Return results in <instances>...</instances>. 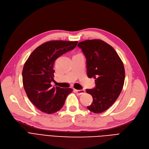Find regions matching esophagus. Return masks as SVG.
I'll return each instance as SVG.
<instances>
[{"mask_svg":"<svg viewBox=\"0 0 149 149\" xmlns=\"http://www.w3.org/2000/svg\"><path fill=\"white\" fill-rule=\"evenodd\" d=\"M74 91L78 95H83L85 93V91L84 90H74Z\"/></svg>","mask_w":149,"mask_h":149,"instance_id":"1","label":"esophagus"}]
</instances>
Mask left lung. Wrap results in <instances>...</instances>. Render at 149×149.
<instances>
[{"label":"left lung","mask_w":149,"mask_h":149,"mask_svg":"<svg viewBox=\"0 0 149 149\" xmlns=\"http://www.w3.org/2000/svg\"><path fill=\"white\" fill-rule=\"evenodd\" d=\"M86 59L87 75L95 79V88L86 89L93 97V103L87 109L102 113L118 97L125 81L122 61L115 49L101 40H87L78 43Z\"/></svg>","instance_id":"8db88e82"}]
</instances>
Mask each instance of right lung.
Listing matches in <instances>:
<instances>
[{
	"instance_id": "obj_1",
	"label": "right lung",
	"mask_w": 149,
	"mask_h": 149,
	"mask_svg": "<svg viewBox=\"0 0 149 149\" xmlns=\"http://www.w3.org/2000/svg\"><path fill=\"white\" fill-rule=\"evenodd\" d=\"M77 41L52 40L42 44L30 54L24 63L23 84L26 95L34 105L47 113L58 112L71 88L52 86L54 61L63 54L75 48Z\"/></svg>"
}]
</instances>
